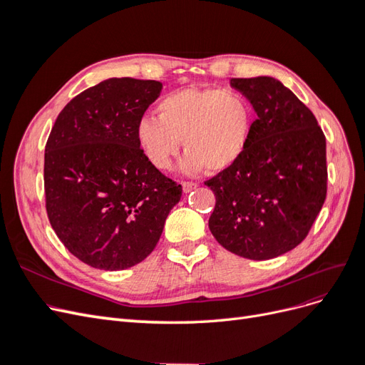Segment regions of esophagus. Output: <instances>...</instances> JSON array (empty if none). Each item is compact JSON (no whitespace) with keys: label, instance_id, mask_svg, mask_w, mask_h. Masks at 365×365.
I'll return each mask as SVG.
<instances>
[{"label":"esophagus","instance_id":"34e87169","mask_svg":"<svg viewBox=\"0 0 365 365\" xmlns=\"http://www.w3.org/2000/svg\"><path fill=\"white\" fill-rule=\"evenodd\" d=\"M196 189V182H190V181H184L182 182V190H184V193H189V192H192V190H195Z\"/></svg>","mask_w":365,"mask_h":365}]
</instances>
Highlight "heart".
I'll return each instance as SVG.
<instances>
[{
    "label": "heart",
    "mask_w": 365,
    "mask_h": 365,
    "mask_svg": "<svg viewBox=\"0 0 365 365\" xmlns=\"http://www.w3.org/2000/svg\"><path fill=\"white\" fill-rule=\"evenodd\" d=\"M158 118L143 117L137 140L153 168L168 170L182 148L181 170L205 168L222 173L240 161L250 146L254 109L248 98L222 88H184L163 97Z\"/></svg>",
    "instance_id": "b5f03b06"
}]
</instances>
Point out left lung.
<instances>
[{
	"instance_id": "obj_1",
	"label": "left lung",
	"mask_w": 365,
	"mask_h": 365,
	"mask_svg": "<svg viewBox=\"0 0 365 365\" xmlns=\"http://www.w3.org/2000/svg\"><path fill=\"white\" fill-rule=\"evenodd\" d=\"M230 85L257 118L245 155L205 181L216 196L208 227L225 250L268 260L302 244L324 204L326 137L311 109L274 77Z\"/></svg>"
}]
</instances>
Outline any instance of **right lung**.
Listing matches in <instances>:
<instances>
[{"label": "right lung", "instance_id": "1", "mask_svg": "<svg viewBox=\"0 0 365 365\" xmlns=\"http://www.w3.org/2000/svg\"><path fill=\"white\" fill-rule=\"evenodd\" d=\"M163 83L113 77L88 88L58 115L46 145L50 224L73 256L121 271L157 247L182 187L153 168L137 126Z\"/></svg>", "mask_w": 365, "mask_h": 365}]
</instances>
